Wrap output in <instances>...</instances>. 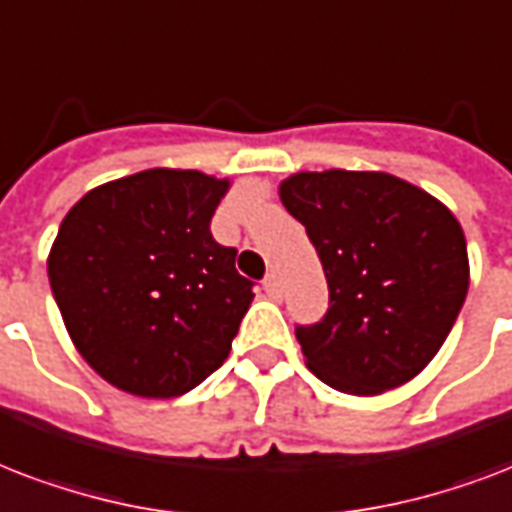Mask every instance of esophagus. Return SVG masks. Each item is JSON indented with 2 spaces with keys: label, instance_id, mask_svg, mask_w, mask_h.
I'll use <instances>...</instances> for the list:
<instances>
[{
  "label": "esophagus",
  "instance_id": "esophagus-1",
  "mask_svg": "<svg viewBox=\"0 0 512 512\" xmlns=\"http://www.w3.org/2000/svg\"><path fill=\"white\" fill-rule=\"evenodd\" d=\"M263 287H265V292H268V295H271L273 300L282 298V282H279V276H276V273H268V276H265Z\"/></svg>",
  "mask_w": 512,
  "mask_h": 512
}]
</instances>
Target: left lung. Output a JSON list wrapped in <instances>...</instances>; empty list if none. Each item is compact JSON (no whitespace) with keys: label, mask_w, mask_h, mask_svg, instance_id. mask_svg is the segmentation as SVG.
I'll list each match as a JSON object with an SVG mask.
<instances>
[{"label":"left lung","mask_w":512,"mask_h":512,"mask_svg":"<svg viewBox=\"0 0 512 512\" xmlns=\"http://www.w3.org/2000/svg\"><path fill=\"white\" fill-rule=\"evenodd\" d=\"M279 198L306 225L330 290L325 319L295 333L306 368L357 397L419 376L470 287L454 212L386 171H298L282 179Z\"/></svg>","instance_id":"8db88e82"}]
</instances>
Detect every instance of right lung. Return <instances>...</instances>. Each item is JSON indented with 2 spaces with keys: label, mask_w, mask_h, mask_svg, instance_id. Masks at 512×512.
Masks as SVG:
<instances>
[{
  "label": "right lung",
  "mask_w": 512,
  "mask_h": 512,
  "mask_svg": "<svg viewBox=\"0 0 512 512\" xmlns=\"http://www.w3.org/2000/svg\"><path fill=\"white\" fill-rule=\"evenodd\" d=\"M230 185L147 169L93 187L66 212L50 290L74 349L120 392L187 395L228 360L255 298L236 249L209 230Z\"/></svg>",
  "instance_id": "add662e5"
}]
</instances>
